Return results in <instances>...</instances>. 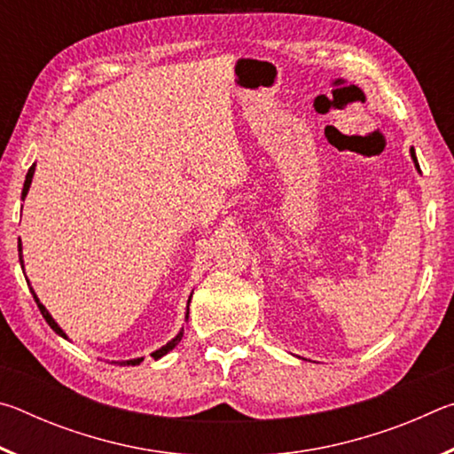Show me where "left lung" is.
Listing matches in <instances>:
<instances>
[{
  "instance_id": "1",
  "label": "left lung",
  "mask_w": 454,
  "mask_h": 454,
  "mask_svg": "<svg viewBox=\"0 0 454 454\" xmlns=\"http://www.w3.org/2000/svg\"><path fill=\"white\" fill-rule=\"evenodd\" d=\"M411 158H412V162H414V168H417V170H420V168H419V160H417V153H414V148H411Z\"/></svg>"
}]
</instances>
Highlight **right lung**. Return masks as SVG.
I'll return each mask as SVG.
<instances>
[{"label": "right lung", "instance_id": "add662e5", "mask_svg": "<svg viewBox=\"0 0 454 454\" xmlns=\"http://www.w3.org/2000/svg\"><path fill=\"white\" fill-rule=\"evenodd\" d=\"M34 174H35V162L32 164V168H29L27 174H26L24 190H21V200H26V196H27L29 186H32V180H34ZM21 208H24V206H21ZM18 252H20V264H21V270H24V274H26V268H24V254H21V238H20V240H18ZM27 286H29V290H32V294H34V301H35V304H37V309H40L42 317H43V318H45V322H48V325L51 326V330H56V333H58L61 338H66V340H70V338H67V334L64 333V330L59 328L58 322L51 318V314L48 312V309H45V306L40 302V298H37L35 290L32 288V284H29V280H27ZM190 301H192V294H190V298H188V304H186V314H184V322H188V317H190ZM182 336H184V326L180 328V333L172 338V340H168V342L164 344V347H160L158 350H153V352H152L153 360H158V358L166 356L168 352H170V350H174L176 347H178V342L182 340ZM142 360H144V356L129 358V360H112V363H114V364H120V366H137V364L142 363Z\"/></svg>", "mask_w": 454, "mask_h": 454}]
</instances>
